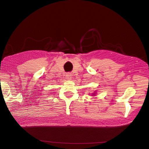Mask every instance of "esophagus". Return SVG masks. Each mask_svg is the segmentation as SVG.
Instances as JSON below:
<instances>
[{
    "instance_id": "34e87169",
    "label": "esophagus",
    "mask_w": 149,
    "mask_h": 149,
    "mask_svg": "<svg viewBox=\"0 0 149 149\" xmlns=\"http://www.w3.org/2000/svg\"><path fill=\"white\" fill-rule=\"evenodd\" d=\"M66 77L68 79H71V74L70 73H68L66 75Z\"/></svg>"
}]
</instances>
